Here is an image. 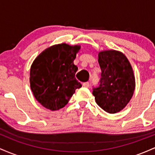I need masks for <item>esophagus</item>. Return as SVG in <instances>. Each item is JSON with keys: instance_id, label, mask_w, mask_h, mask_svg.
<instances>
[{"instance_id": "1", "label": "esophagus", "mask_w": 155, "mask_h": 155, "mask_svg": "<svg viewBox=\"0 0 155 155\" xmlns=\"http://www.w3.org/2000/svg\"><path fill=\"white\" fill-rule=\"evenodd\" d=\"M83 86L84 87H90V83H89L88 81L83 83Z\"/></svg>"}]
</instances>
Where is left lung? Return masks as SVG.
<instances>
[{
  "label": "left lung",
  "mask_w": 155,
  "mask_h": 155,
  "mask_svg": "<svg viewBox=\"0 0 155 155\" xmlns=\"http://www.w3.org/2000/svg\"><path fill=\"white\" fill-rule=\"evenodd\" d=\"M98 63L101 77L99 86L93 87L92 95L105 111L117 113L127 106L134 92L136 81L132 66L125 55L116 50L99 52Z\"/></svg>",
  "instance_id": "8db88e82"
}]
</instances>
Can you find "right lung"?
Returning a JSON list of instances; mask_svg holds the SVG:
<instances>
[{
	"mask_svg": "<svg viewBox=\"0 0 155 155\" xmlns=\"http://www.w3.org/2000/svg\"><path fill=\"white\" fill-rule=\"evenodd\" d=\"M80 46L56 44L44 50L31 68L30 83L33 95L44 107L56 111L68 103L81 87L75 78L74 64Z\"/></svg>",
	"mask_w": 155,
	"mask_h": 155,
	"instance_id": "obj_1",
	"label": "right lung"
}]
</instances>
